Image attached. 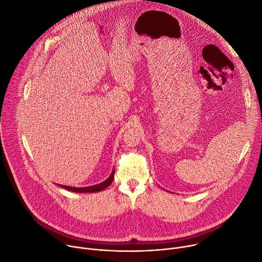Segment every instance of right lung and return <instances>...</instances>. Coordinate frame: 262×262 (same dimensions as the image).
Masks as SVG:
<instances>
[{"instance_id": "obj_1", "label": "right lung", "mask_w": 262, "mask_h": 262, "mask_svg": "<svg viewBox=\"0 0 262 262\" xmlns=\"http://www.w3.org/2000/svg\"><path fill=\"white\" fill-rule=\"evenodd\" d=\"M114 179V171L112 172V174L108 177V179H106L105 182L100 183L98 185H94V186H91V187H85V188H74V187H67V186H62L59 185L62 188L64 189H67L68 191H71V192H76V193H93V192H98V191H102L104 189H106Z\"/></svg>"}]
</instances>
